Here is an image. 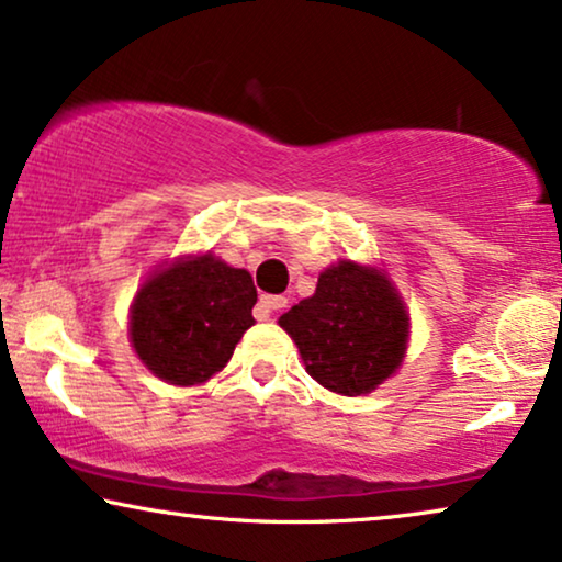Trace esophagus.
<instances>
[{
    "label": "esophagus",
    "mask_w": 562,
    "mask_h": 562,
    "mask_svg": "<svg viewBox=\"0 0 562 562\" xmlns=\"http://www.w3.org/2000/svg\"><path fill=\"white\" fill-rule=\"evenodd\" d=\"M289 304V299L286 296H260V302H258V307H255V317L258 319H268L271 317V312H276V310H283Z\"/></svg>",
    "instance_id": "34e87169"
}]
</instances>
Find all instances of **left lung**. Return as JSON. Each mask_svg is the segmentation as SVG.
Here are the masks:
<instances>
[{"label":"left lung","instance_id":"1","mask_svg":"<svg viewBox=\"0 0 562 562\" xmlns=\"http://www.w3.org/2000/svg\"><path fill=\"white\" fill-rule=\"evenodd\" d=\"M310 376L330 392L363 395L400 367L407 315L390 281L374 268L340 260L319 273L310 299L279 319Z\"/></svg>","mask_w":562,"mask_h":562}]
</instances>
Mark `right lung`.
Segmentation results:
<instances>
[{
	"label": "right lung",
	"mask_w": 562,
	"mask_h": 562,
	"mask_svg": "<svg viewBox=\"0 0 562 562\" xmlns=\"http://www.w3.org/2000/svg\"><path fill=\"white\" fill-rule=\"evenodd\" d=\"M258 302L252 276L214 255L162 268L131 310L138 359L170 384H201L235 353Z\"/></svg>",
	"instance_id": "obj_1"
}]
</instances>
